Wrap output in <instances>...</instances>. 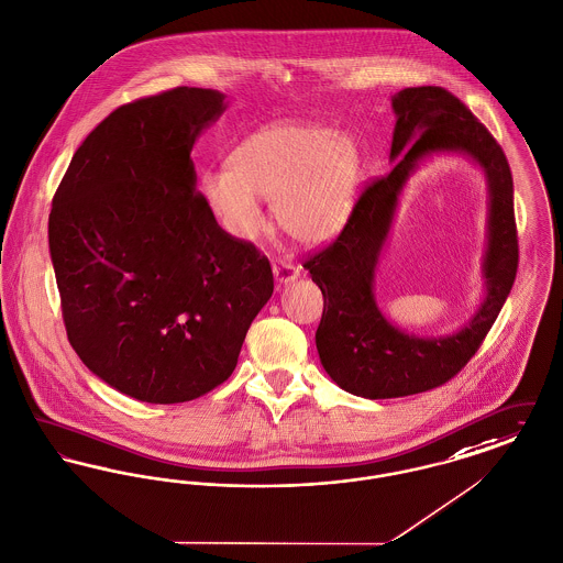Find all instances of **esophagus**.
<instances>
[{
  "label": "esophagus",
  "instance_id": "1",
  "mask_svg": "<svg viewBox=\"0 0 563 563\" xmlns=\"http://www.w3.org/2000/svg\"><path fill=\"white\" fill-rule=\"evenodd\" d=\"M300 275V268L290 265V263H284V261H275L273 263V277L277 282V286H286L290 282L298 279Z\"/></svg>",
  "mask_w": 563,
  "mask_h": 563
}]
</instances>
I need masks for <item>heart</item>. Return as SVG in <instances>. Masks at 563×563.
Returning <instances> with one entry per match:
<instances>
[{"label": "heart", "mask_w": 563, "mask_h": 563, "mask_svg": "<svg viewBox=\"0 0 563 563\" xmlns=\"http://www.w3.org/2000/svg\"><path fill=\"white\" fill-rule=\"evenodd\" d=\"M362 174V152L350 135L318 122L279 120L247 135L233 150L231 167L203 172L199 192L233 239L263 229L258 197H265L286 235L322 245L347 224Z\"/></svg>", "instance_id": "heart-1"}]
</instances>
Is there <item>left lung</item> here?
I'll list each match as a JSON object with an SVG mask.
<instances>
[{
  "label": "left lung",
  "instance_id": "1",
  "mask_svg": "<svg viewBox=\"0 0 563 563\" xmlns=\"http://www.w3.org/2000/svg\"><path fill=\"white\" fill-rule=\"evenodd\" d=\"M391 110L394 169L364 190L336 241L305 263L324 295L316 332L320 362L341 389L371 400L428 391L457 375L496 322L519 263L512 176L492 133L441 87L400 90L391 95ZM437 153H460L486 176V295L474 318L455 333L419 338L384 318L374 296V271L406 181Z\"/></svg>",
  "mask_w": 563,
  "mask_h": 563
}]
</instances>
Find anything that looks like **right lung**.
Segmentation results:
<instances>
[{
	"label": "right lung",
	"instance_id": "1",
	"mask_svg": "<svg viewBox=\"0 0 563 563\" xmlns=\"http://www.w3.org/2000/svg\"><path fill=\"white\" fill-rule=\"evenodd\" d=\"M227 95L167 90L126 103L76 150L48 220L63 322L95 377L176 405L227 382L273 295L267 258L227 235L190 158Z\"/></svg>",
	"mask_w": 563,
	"mask_h": 563
}]
</instances>
